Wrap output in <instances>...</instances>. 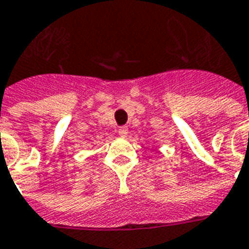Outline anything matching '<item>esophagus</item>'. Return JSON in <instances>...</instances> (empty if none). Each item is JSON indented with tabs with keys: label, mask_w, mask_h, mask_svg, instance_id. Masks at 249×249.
Returning <instances> with one entry per match:
<instances>
[{
	"label": "esophagus",
	"mask_w": 249,
	"mask_h": 249,
	"mask_svg": "<svg viewBox=\"0 0 249 249\" xmlns=\"http://www.w3.org/2000/svg\"><path fill=\"white\" fill-rule=\"evenodd\" d=\"M128 133H129V130L126 126H120V128H119V134H120V137H126V135H128Z\"/></svg>",
	"instance_id": "1"
}]
</instances>
